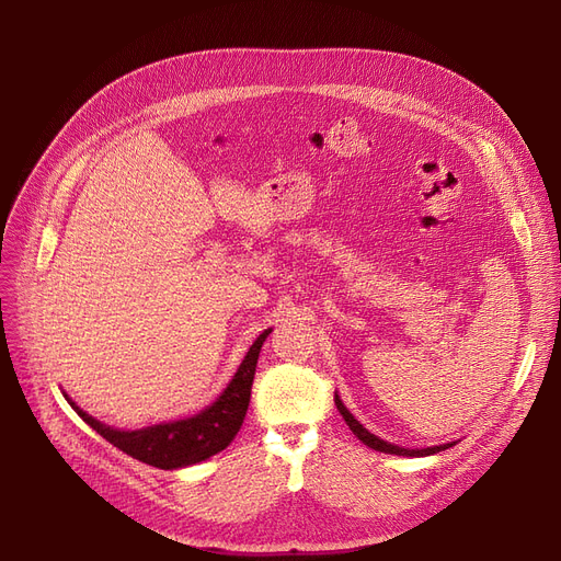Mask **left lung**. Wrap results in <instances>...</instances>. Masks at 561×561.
<instances>
[{
	"label": "left lung",
	"mask_w": 561,
	"mask_h": 561,
	"mask_svg": "<svg viewBox=\"0 0 561 561\" xmlns=\"http://www.w3.org/2000/svg\"><path fill=\"white\" fill-rule=\"evenodd\" d=\"M334 402H336V409L341 411V416L345 419L347 427L352 430V434H355L364 446H368V448H373V450L387 453V455H400V457H427V455H436V453H440V450H446V448H453V446H455V444H446V446H434V448H423V450H409V448H400V446L387 444V440H381L379 436L370 434L355 416H352L350 411L345 409V404L341 402L339 396H334Z\"/></svg>",
	"instance_id": "8db88e82"
}]
</instances>
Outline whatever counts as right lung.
<instances>
[{"mask_svg":"<svg viewBox=\"0 0 561 561\" xmlns=\"http://www.w3.org/2000/svg\"><path fill=\"white\" fill-rule=\"evenodd\" d=\"M273 330H265L259 334V339L250 345L248 355L243 364L236 370L233 379L227 385V389L218 396L214 404L202 409L199 414L184 419V421H172V423H161L152 427H142V430H113L93 416H88L83 409H79L68 396L66 400L70 407L77 411V414L91 425L100 436H104L108 444L115 448H121L129 457L150 463L163 470H174V468H184L199 463L204 459H209L225 450L233 436L239 434L245 411L250 404V393H252V381H254V370H256V359L261 345Z\"/></svg>","mask_w":561,"mask_h":561,"instance_id":"1","label":"right lung"}]
</instances>
